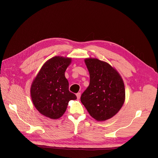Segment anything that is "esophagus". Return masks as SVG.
<instances>
[{
    "mask_svg": "<svg viewBox=\"0 0 158 158\" xmlns=\"http://www.w3.org/2000/svg\"><path fill=\"white\" fill-rule=\"evenodd\" d=\"M76 96H77V98L78 99H79L80 97H81V93H80V92L77 93V94H76Z\"/></svg>",
    "mask_w": 158,
    "mask_h": 158,
    "instance_id": "34e87169",
    "label": "esophagus"
}]
</instances>
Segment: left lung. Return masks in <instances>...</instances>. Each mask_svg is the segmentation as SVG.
I'll list each match as a JSON object with an SVG mask.
<instances>
[{
    "instance_id": "obj_1",
    "label": "left lung",
    "mask_w": 158,
    "mask_h": 158,
    "mask_svg": "<svg viewBox=\"0 0 158 158\" xmlns=\"http://www.w3.org/2000/svg\"><path fill=\"white\" fill-rule=\"evenodd\" d=\"M89 71V85L82 94L81 101L97 121L113 117L125 101V88L117 71L106 62L88 58L85 60Z\"/></svg>"
}]
</instances>
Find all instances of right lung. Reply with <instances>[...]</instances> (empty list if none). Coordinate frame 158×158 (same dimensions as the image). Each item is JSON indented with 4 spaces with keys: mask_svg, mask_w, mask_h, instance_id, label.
Instances as JSON below:
<instances>
[{
    "mask_svg": "<svg viewBox=\"0 0 158 158\" xmlns=\"http://www.w3.org/2000/svg\"><path fill=\"white\" fill-rule=\"evenodd\" d=\"M71 63L70 58L55 56L41 67L31 88L32 101L38 111L52 119L60 118L69 102L76 100L70 92L64 72Z\"/></svg>",
    "mask_w": 158,
    "mask_h": 158,
    "instance_id": "obj_1",
    "label": "right lung"
}]
</instances>
